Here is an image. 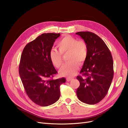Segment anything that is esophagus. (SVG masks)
<instances>
[{
    "mask_svg": "<svg viewBox=\"0 0 128 128\" xmlns=\"http://www.w3.org/2000/svg\"><path fill=\"white\" fill-rule=\"evenodd\" d=\"M67 79V81H70L72 79V78H67V79Z\"/></svg>",
    "mask_w": 128,
    "mask_h": 128,
    "instance_id": "34e87169",
    "label": "esophagus"
}]
</instances>
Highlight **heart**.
<instances>
[{"instance_id":"heart-1","label":"heart","mask_w":128,"mask_h":128,"mask_svg":"<svg viewBox=\"0 0 128 128\" xmlns=\"http://www.w3.org/2000/svg\"><path fill=\"white\" fill-rule=\"evenodd\" d=\"M59 52L52 48L49 52V58L54 67L59 68L62 64V54L69 53L68 60L61 68L60 74L64 76H72L77 72L79 64H83L87 57V46L82 40H79L71 36H66L61 39L57 44Z\"/></svg>"}]
</instances>
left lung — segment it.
Segmentation results:
<instances>
[{
  "instance_id": "1",
  "label": "left lung",
  "mask_w": 128,
  "mask_h": 128,
  "mask_svg": "<svg viewBox=\"0 0 128 128\" xmlns=\"http://www.w3.org/2000/svg\"><path fill=\"white\" fill-rule=\"evenodd\" d=\"M84 39L87 46V57L76 76L80 86L76 89L81 102L94 104L102 100L108 93L114 77V62L110 50L104 41L95 34L76 33Z\"/></svg>"
}]
</instances>
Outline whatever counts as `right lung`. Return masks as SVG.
I'll return each instance as SVG.
<instances>
[{
    "label": "right lung",
    "mask_w": 128,
    "mask_h": 128,
    "mask_svg": "<svg viewBox=\"0 0 128 128\" xmlns=\"http://www.w3.org/2000/svg\"><path fill=\"white\" fill-rule=\"evenodd\" d=\"M60 34L39 36L24 48L20 58L19 73L26 92L40 106L52 104L60 98V86L66 82L62 78L53 79L57 73L49 58V52Z\"/></svg>",
    "instance_id": "obj_1"
}]
</instances>
